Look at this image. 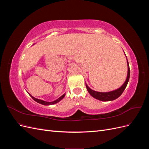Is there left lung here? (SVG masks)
I'll return each mask as SVG.
<instances>
[{
    "label": "left lung",
    "mask_w": 149,
    "mask_h": 149,
    "mask_svg": "<svg viewBox=\"0 0 149 149\" xmlns=\"http://www.w3.org/2000/svg\"><path fill=\"white\" fill-rule=\"evenodd\" d=\"M127 58V56H126ZM127 68H128V71H127V78L125 79V81L124 83L121 86L117 89L114 91H109V92H106V93H101V92H97L95 91L94 90L89 88L88 86L86 83V89L88 90V93L90 94V95L94 97L97 100L102 101H113L116 99L118 98L122 94H123L124 89H125L126 86H127L128 81L129 80L130 78V68H129V62L127 58Z\"/></svg>",
    "instance_id": "1"
}]
</instances>
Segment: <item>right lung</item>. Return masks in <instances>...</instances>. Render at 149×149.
Masks as SVG:
<instances>
[{"label":"right lung","instance_id":"obj_1","mask_svg":"<svg viewBox=\"0 0 149 149\" xmlns=\"http://www.w3.org/2000/svg\"><path fill=\"white\" fill-rule=\"evenodd\" d=\"M30 96L31 97H32V99H33V100L34 101H35L36 102H37L38 103L41 104H43V105L49 106V105L55 104H56V103L58 102L59 101H60L62 100V99L64 98V97H65V94H63V95H62L61 97H60L59 98L57 99L56 100L54 101H52V102H47V101H43V100H38V99H37V98H35V97H33L32 96L30 95Z\"/></svg>","mask_w":149,"mask_h":149}]
</instances>
